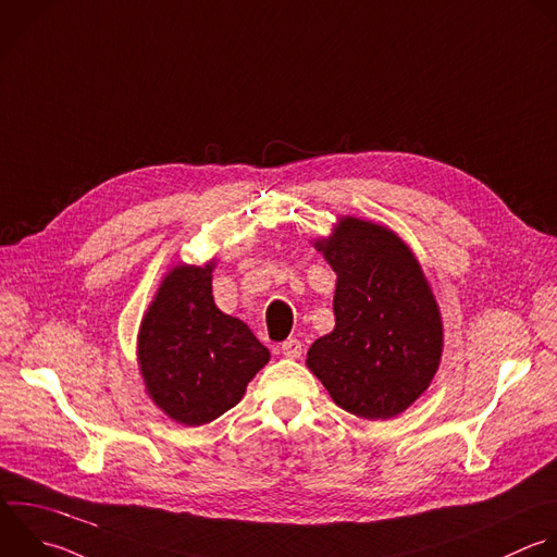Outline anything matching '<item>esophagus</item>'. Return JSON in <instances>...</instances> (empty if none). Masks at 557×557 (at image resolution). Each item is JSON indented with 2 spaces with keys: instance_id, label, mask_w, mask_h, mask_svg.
<instances>
[{
  "instance_id": "obj_1",
  "label": "esophagus",
  "mask_w": 557,
  "mask_h": 557,
  "mask_svg": "<svg viewBox=\"0 0 557 557\" xmlns=\"http://www.w3.org/2000/svg\"><path fill=\"white\" fill-rule=\"evenodd\" d=\"M280 349H282V354H284L286 358H299V356H301V341L295 338V336H290V338H286V341L280 345Z\"/></svg>"
}]
</instances>
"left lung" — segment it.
Here are the masks:
<instances>
[{"mask_svg":"<svg viewBox=\"0 0 557 557\" xmlns=\"http://www.w3.org/2000/svg\"><path fill=\"white\" fill-rule=\"evenodd\" d=\"M336 273L334 330L308 349L310 372L351 416L389 420L431 385L442 319L411 249L387 227L341 219L317 240Z\"/></svg>","mask_w":557,"mask_h":557,"instance_id":"left-lung-1","label":"left lung"}]
</instances>
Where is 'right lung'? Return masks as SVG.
Segmentation results:
<instances>
[{"instance_id": "1", "label": "right lung", "mask_w": 557, "mask_h": 557, "mask_svg": "<svg viewBox=\"0 0 557 557\" xmlns=\"http://www.w3.org/2000/svg\"><path fill=\"white\" fill-rule=\"evenodd\" d=\"M212 262L176 267L144 314L139 369L154 405L174 422L201 426L240 403L269 349L212 297Z\"/></svg>"}]
</instances>
